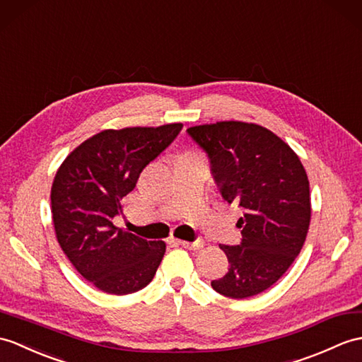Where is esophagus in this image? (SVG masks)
<instances>
[{
    "mask_svg": "<svg viewBox=\"0 0 362 362\" xmlns=\"http://www.w3.org/2000/svg\"><path fill=\"white\" fill-rule=\"evenodd\" d=\"M179 245L188 248V250H199L204 247V240H194V242H188V240H177Z\"/></svg>",
    "mask_w": 362,
    "mask_h": 362,
    "instance_id": "34e87169",
    "label": "esophagus"
}]
</instances>
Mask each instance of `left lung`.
Listing matches in <instances>:
<instances>
[{
	"instance_id": "8db88e82",
	"label": "left lung",
	"mask_w": 362,
	"mask_h": 362,
	"mask_svg": "<svg viewBox=\"0 0 362 362\" xmlns=\"http://www.w3.org/2000/svg\"><path fill=\"white\" fill-rule=\"evenodd\" d=\"M205 151L222 197L243 209L239 245H221L230 268L211 287L243 299L270 288L304 245L312 205L307 173L287 143L264 126L217 122L188 128Z\"/></svg>"
}]
</instances>
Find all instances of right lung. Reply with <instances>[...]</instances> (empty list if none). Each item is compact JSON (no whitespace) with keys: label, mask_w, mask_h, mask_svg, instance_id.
Instances as JSON below:
<instances>
[{"label":"right lung","mask_w":362,"mask_h":362,"mask_svg":"<svg viewBox=\"0 0 362 362\" xmlns=\"http://www.w3.org/2000/svg\"><path fill=\"white\" fill-rule=\"evenodd\" d=\"M182 123L106 129L64 158L50 189L57 240L86 281L109 295H129L153 281L166 245L117 228L122 200L149 162L171 145Z\"/></svg>","instance_id":"1"}]
</instances>
